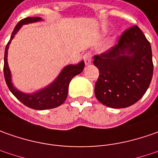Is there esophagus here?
Listing matches in <instances>:
<instances>
[{
	"label": "esophagus",
	"instance_id": "obj_1",
	"mask_svg": "<svg viewBox=\"0 0 158 158\" xmlns=\"http://www.w3.org/2000/svg\"><path fill=\"white\" fill-rule=\"evenodd\" d=\"M84 61L85 65H88L92 62V54L90 52H86L84 55Z\"/></svg>",
	"mask_w": 158,
	"mask_h": 158
}]
</instances>
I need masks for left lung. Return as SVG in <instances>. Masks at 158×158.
Segmentation results:
<instances>
[{"label":"left lung","instance_id":"1","mask_svg":"<svg viewBox=\"0 0 158 158\" xmlns=\"http://www.w3.org/2000/svg\"><path fill=\"white\" fill-rule=\"evenodd\" d=\"M94 58L100 72L94 94L103 105L128 107L149 88L153 75L151 46L136 25L121 35L115 46Z\"/></svg>","mask_w":158,"mask_h":158}]
</instances>
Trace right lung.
I'll list each match as a JSON object with an SVG mask.
<instances>
[{
	"instance_id": "obj_1",
	"label": "right lung",
	"mask_w": 158,
	"mask_h": 158,
	"mask_svg": "<svg viewBox=\"0 0 158 158\" xmlns=\"http://www.w3.org/2000/svg\"><path fill=\"white\" fill-rule=\"evenodd\" d=\"M43 19L40 17H27L21 20L17 23L14 29V31L12 32L10 40L8 41L5 49L4 68H3L5 80L11 93L16 97L17 100H19L22 103H23L25 106L35 110H45L62 105L67 98L69 84L71 80L74 76L80 73L85 67L84 61H80L77 64H68L63 68L60 73L58 74V76L52 83L48 85L44 88H42L32 94L23 93L15 88V86L12 83L11 72L9 70L8 64V50L9 44L23 25L40 22Z\"/></svg>"
}]
</instances>
